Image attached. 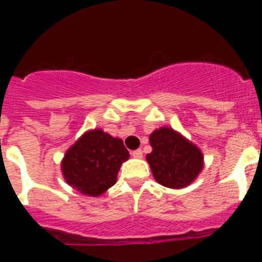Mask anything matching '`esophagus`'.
Returning a JSON list of instances; mask_svg holds the SVG:
<instances>
[{
	"mask_svg": "<svg viewBox=\"0 0 262 262\" xmlns=\"http://www.w3.org/2000/svg\"><path fill=\"white\" fill-rule=\"evenodd\" d=\"M132 156H133V158H137V159H140V158H143V151H141V149H136V151L132 152Z\"/></svg>",
	"mask_w": 262,
	"mask_h": 262,
	"instance_id": "esophagus-1",
	"label": "esophagus"
}]
</instances>
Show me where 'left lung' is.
I'll use <instances>...</instances> for the list:
<instances>
[{
    "instance_id": "8db88e82",
    "label": "left lung",
    "mask_w": 262,
    "mask_h": 262,
    "mask_svg": "<svg viewBox=\"0 0 262 262\" xmlns=\"http://www.w3.org/2000/svg\"><path fill=\"white\" fill-rule=\"evenodd\" d=\"M152 152L147 155L152 174L160 185L181 189L187 186L203 170V154L170 127L149 136Z\"/></svg>"
}]
</instances>
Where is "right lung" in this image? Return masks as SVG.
Instances as JSON below:
<instances>
[{
	"label": "right lung",
	"instance_id": "add662e5",
	"mask_svg": "<svg viewBox=\"0 0 262 262\" xmlns=\"http://www.w3.org/2000/svg\"><path fill=\"white\" fill-rule=\"evenodd\" d=\"M129 152L121 139L95 129L69 148L62 160V172L71 186L83 194L100 195L117 182L121 164Z\"/></svg>",
	"mask_w": 262,
	"mask_h": 262
}]
</instances>
